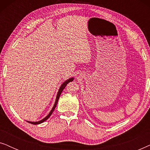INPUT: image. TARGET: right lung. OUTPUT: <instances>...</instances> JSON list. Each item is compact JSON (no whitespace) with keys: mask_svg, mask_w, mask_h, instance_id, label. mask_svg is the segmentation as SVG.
Returning a JSON list of instances; mask_svg holds the SVG:
<instances>
[{"mask_svg":"<svg viewBox=\"0 0 150 150\" xmlns=\"http://www.w3.org/2000/svg\"><path fill=\"white\" fill-rule=\"evenodd\" d=\"M73 80H74V78H71V79H68V80H67L66 81H65L64 83H63L62 84V85H61V86L60 87V88H59V91H58V93H57V98H56V100H55V103H54V106H53V107H52V110H50V112H49V114L48 115H47V116L46 117H44V118L43 119V120H42L39 121V122H29V123H30V124H32L37 125V124H42V123H43L44 122H45V121H46V120H48V119L49 117H50V116L51 115H52V113L53 112V111H54V108H56L57 104V102H58V100H59V97H60V96H61V93H62L63 90L65 89V87H66L67 84H68V83H69V82L73 81Z\"/></svg>","mask_w":150,"mask_h":150,"instance_id":"right-lung-1","label":"right lung"}]
</instances>
